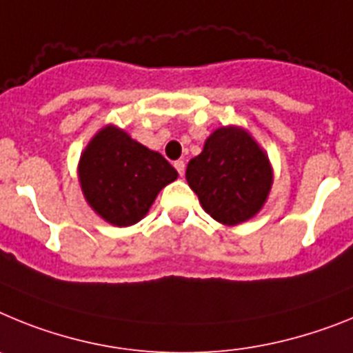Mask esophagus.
<instances>
[{
  "label": "esophagus",
  "mask_w": 353,
  "mask_h": 353,
  "mask_svg": "<svg viewBox=\"0 0 353 353\" xmlns=\"http://www.w3.org/2000/svg\"><path fill=\"white\" fill-rule=\"evenodd\" d=\"M174 167H176V170L179 172V176H185V161H183V159L176 161V163H174Z\"/></svg>",
  "instance_id": "1"
}]
</instances>
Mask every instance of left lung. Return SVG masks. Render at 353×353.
<instances>
[{"mask_svg":"<svg viewBox=\"0 0 353 353\" xmlns=\"http://www.w3.org/2000/svg\"><path fill=\"white\" fill-rule=\"evenodd\" d=\"M186 181L201 206L223 225L254 219L268 201L274 168L268 154L240 125H222L190 159Z\"/></svg>","mask_w":353,"mask_h":353,"instance_id":"left-lung-1","label":"left lung"}]
</instances>
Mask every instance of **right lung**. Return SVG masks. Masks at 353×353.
Returning <instances> with one entry per match:
<instances>
[{
	"mask_svg": "<svg viewBox=\"0 0 353 353\" xmlns=\"http://www.w3.org/2000/svg\"><path fill=\"white\" fill-rule=\"evenodd\" d=\"M78 179L94 213L115 228H130L149 213L161 188L176 181L177 172L159 152L108 124L79 156Z\"/></svg>",
	"mask_w": 353,
	"mask_h": 353,
	"instance_id": "1",
	"label": "right lung"
}]
</instances>
